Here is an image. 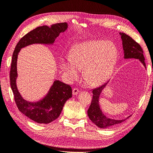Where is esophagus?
Returning <instances> with one entry per match:
<instances>
[{"label":"esophagus","instance_id":"1","mask_svg":"<svg viewBox=\"0 0 153 153\" xmlns=\"http://www.w3.org/2000/svg\"><path fill=\"white\" fill-rule=\"evenodd\" d=\"M79 92V90H78V88H74L73 89V95H76V94H78V93Z\"/></svg>","mask_w":153,"mask_h":153}]
</instances>
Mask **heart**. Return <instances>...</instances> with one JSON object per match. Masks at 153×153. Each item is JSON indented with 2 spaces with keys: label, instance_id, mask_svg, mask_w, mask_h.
Returning <instances> with one entry per match:
<instances>
[{
  "label": "heart",
  "instance_id": "b5f03b06",
  "mask_svg": "<svg viewBox=\"0 0 153 153\" xmlns=\"http://www.w3.org/2000/svg\"><path fill=\"white\" fill-rule=\"evenodd\" d=\"M117 55V48L111 41H86L73 46L69 51V58L62 60L61 66L68 80H76L79 70H83L86 82L97 85L111 75Z\"/></svg>",
  "mask_w": 153,
  "mask_h": 153
}]
</instances>
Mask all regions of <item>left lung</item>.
I'll return each mask as SVG.
<instances>
[{
	"mask_svg": "<svg viewBox=\"0 0 153 153\" xmlns=\"http://www.w3.org/2000/svg\"><path fill=\"white\" fill-rule=\"evenodd\" d=\"M123 41V47L124 50V59H137L143 64L146 68V63L144 62V57L143 55V49L140 46L134 41L129 36L125 33H119ZM108 82L105 83L102 86L96 88L92 90L93 97L91 104L88 109L87 114L89 119L92 121L97 126L101 129H107V128L115 126L131 117V115L124 119H111L103 113L100 107L99 98L102 90H103Z\"/></svg>",
	"mask_w": 153,
	"mask_h": 153,
	"instance_id": "obj_1",
	"label": "left lung"
}]
</instances>
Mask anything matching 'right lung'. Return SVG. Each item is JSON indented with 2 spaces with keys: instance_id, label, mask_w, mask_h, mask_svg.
<instances>
[{
  "instance_id": "right-lung-1",
  "label": "right lung",
  "mask_w": 153,
  "mask_h": 153,
  "mask_svg": "<svg viewBox=\"0 0 153 153\" xmlns=\"http://www.w3.org/2000/svg\"><path fill=\"white\" fill-rule=\"evenodd\" d=\"M68 27V24L63 22L53 24L50 27L42 26L36 27L20 39L13 54L10 82L17 107L21 113L39 124L50 123L59 117L66 100L72 97V89L70 85L55 80L42 99L36 102L25 100L19 93L16 85L18 54L21 48L33 44L53 45L59 34L65 32Z\"/></svg>"
}]
</instances>
